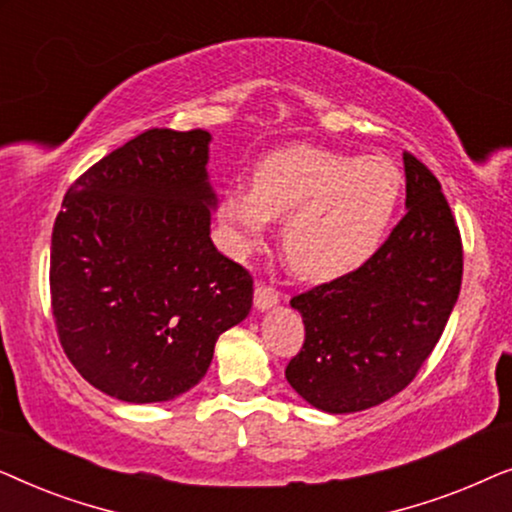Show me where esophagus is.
<instances>
[{
  "label": "esophagus",
  "instance_id": "1",
  "mask_svg": "<svg viewBox=\"0 0 512 512\" xmlns=\"http://www.w3.org/2000/svg\"><path fill=\"white\" fill-rule=\"evenodd\" d=\"M279 303V293L268 284H258L254 291V305L256 310H270Z\"/></svg>",
  "mask_w": 512,
  "mask_h": 512
}]
</instances>
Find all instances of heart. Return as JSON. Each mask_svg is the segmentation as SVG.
Here are the masks:
<instances>
[{
    "instance_id": "b5f03b06",
    "label": "heart",
    "mask_w": 512,
    "mask_h": 512,
    "mask_svg": "<svg viewBox=\"0 0 512 512\" xmlns=\"http://www.w3.org/2000/svg\"><path fill=\"white\" fill-rule=\"evenodd\" d=\"M401 195L403 177L387 158L289 146L254 167L251 191L223 195L219 221L233 256L261 249L270 219L284 221L289 268L305 279H335L375 256Z\"/></svg>"
}]
</instances>
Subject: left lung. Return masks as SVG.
<instances>
[{
	"mask_svg": "<svg viewBox=\"0 0 512 512\" xmlns=\"http://www.w3.org/2000/svg\"><path fill=\"white\" fill-rule=\"evenodd\" d=\"M408 214L359 270L291 298L305 342L286 380L314 408L345 415L415 380L459 298L464 249L440 181L403 153Z\"/></svg>",
	"mask_w": 512,
	"mask_h": 512,
	"instance_id": "1",
	"label": "left lung"
}]
</instances>
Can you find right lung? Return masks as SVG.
<instances>
[{
    "label": "right lung",
    "mask_w": 512,
    "mask_h": 512,
    "mask_svg": "<svg viewBox=\"0 0 512 512\" xmlns=\"http://www.w3.org/2000/svg\"><path fill=\"white\" fill-rule=\"evenodd\" d=\"M207 130H146L69 186L51 237L60 345L95 389L172 401L247 317L254 279L209 237Z\"/></svg>",
    "instance_id": "1"
}]
</instances>
